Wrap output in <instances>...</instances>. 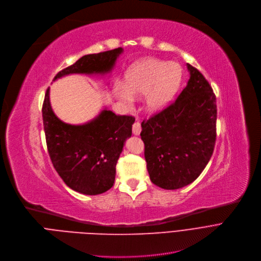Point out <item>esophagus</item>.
Wrapping results in <instances>:
<instances>
[{"label":"esophagus","instance_id":"34e87169","mask_svg":"<svg viewBox=\"0 0 261 261\" xmlns=\"http://www.w3.org/2000/svg\"><path fill=\"white\" fill-rule=\"evenodd\" d=\"M141 132V124L139 121H136L133 124V134L134 135H139Z\"/></svg>","mask_w":261,"mask_h":261}]
</instances>
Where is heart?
Wrapping results in <instances>:
<instances>
[{
	"label": "heart",
	"mask_w": 261,
	"mask_h": 261,
	"mask_svg": "<svg viewBox=\"0 0 261 261\" xmlns=\"http://www.w3.org/2000/svg\"><path fill=\"white\" fill-rule=\"evenodd\" d=\"M180 81L177 65L163 60L146 58L128 72L125 81L126 90L120 87L117 95L120 100L130 104L133 97L145 95V105L150 111L163 109L174 95Z\"/></svg>",
	"instance_id": "heart-1"
}]
</instances>
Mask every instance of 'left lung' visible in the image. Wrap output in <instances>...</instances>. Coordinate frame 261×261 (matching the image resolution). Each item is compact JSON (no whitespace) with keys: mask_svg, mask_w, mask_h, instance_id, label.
<instances>
[{"mask_svg":"<svg viewBox=\"0 0 261 261\" xmlns=\"http://www.w3.org/2000/svg\"><path fill=\"white\" fill-rule=\"evenodd\" d=\"M187 67L190 79L176 100L141 123L148 174L166 190L182 188L200 176L216 144V94L200 71Z\"/></svg>","mask_w":261,"mask_h":261,"instance_id":"1","label":"left lung"}]
</instances>
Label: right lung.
Masks as SVG:
<instances>
[{
	"label": "right lung",
	"mask_w": 261,
	"mask_h": 261,
	"mask_svg": "<svg viewBox=\"0 0 261 261\" xmlns=\"http://www.w3.org/2000/svg\"><path fill=\"white\" fill-rule=\"evenodd\" d=\"M122 47L85 55L53 81L73 73H106L113 69ZM46 89L42 119L47 152L58 175L72 190L87 195L106 192L114 186L116 166L125 140L132 136L133 116L115 115L103 110L84 125L60 121L51 108Z\"/></svg>",
	"instance_id": "obj_1"
}]
</instances>
